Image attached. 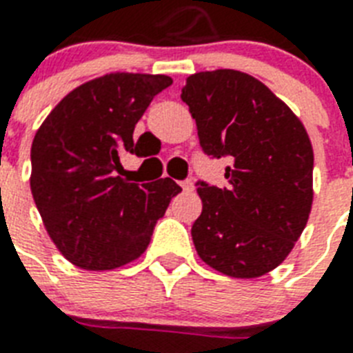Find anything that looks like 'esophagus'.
<instances>
[{
  "label": "esophagus",
  "mask_w": 353,
  "mask_h": 353,
  "mask_svg": "<svg viewBox=\"0 0 353 353\" xmlns=\"http://www.w3.org/2000/svg\"><path fill=\"white\" fill-rule=\"evenodd\" d=\"M181 187H183V190H185V192H190V190L194 188L192 179H185V181H181Z\"/></svg>",
  "instance_id": "obj_1"
}]
</instances>
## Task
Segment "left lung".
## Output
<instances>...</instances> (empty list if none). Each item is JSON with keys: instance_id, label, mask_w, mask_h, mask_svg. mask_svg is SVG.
<instances>
[{"instance_id": "left-lung-1", "label": "left lung", "mask_w": 353, "mask_h": 353, "mask_svg": "<svg viewBox=\"0 0 353 353\" xmlns=\"http://www.w3.org/2000/svg\"><path fill=\"white\" fill-rule=\"evenodd\" d=\"M199 146L227 157L223 188L198 181L203 210L192 225L199 258L236 279H256L284 262L313 201V150L295 113L251 74L196 73L181 91Z\"/></svg>"}]
</instances>
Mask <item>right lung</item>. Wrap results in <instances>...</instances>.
<instances>
[{
    "label": "right lung",
    "instance_id": "add662e5",
    "mask_svg": "<svg viewBox=\"0 0 353 353\" xmlns=\"http://www.w3.org/2000/svg\"><path fill=\"white\" fill-rule=\"evenodd\" d=\"M166 74L112 73L63 97L36 132L30 190L43 225L69 262L106 271L146 251L181 187L170 177L130 183L121 157L139 154L133 130Z\"/></svg>",
    "mask_w": 353,
    "mask_h": 353
}]
</instances>
